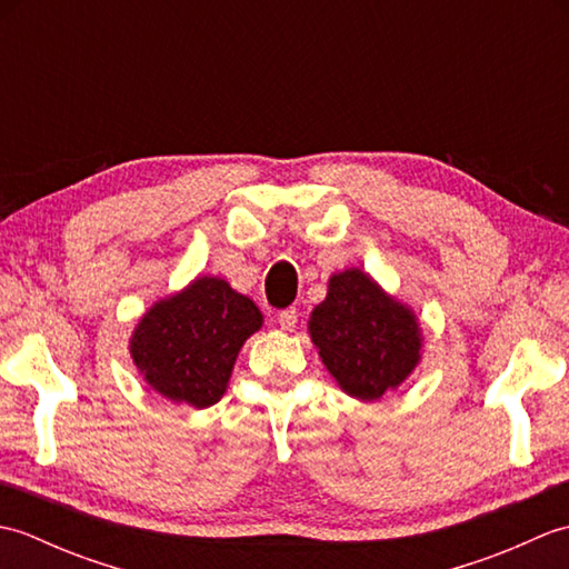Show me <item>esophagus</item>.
<instances>
[{"label": "esophagus", "mask_w": 569, "mask_h": 569, "mask_svg": "<svg viewBox=\"0 0 569 569\" xmlns=\"http://www.w3.org/2000/svg\"><path fill=\"white\" fill-rule=\"evenodd\" d=\"M296 322H298V312H296V308H286V310L278 312V325H281V330H288V332H291V330L296 328Z\"/></svg>", "instance_id": "obj_1"}]
</instances>
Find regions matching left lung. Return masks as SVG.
<instances>
[{
  "mask_svg": "<svg viewBox=\"0 0 569 569\" xmlns=\"http://www.w3.org/2000/svg\"><path fill=\"white\" fill-rule=\"evenodd\" d=\"M308 332L325 369L357 401H379L396 391L422 359V328L413 308L361 269L330 276Z\"/></svg>",
  "mask_w": 569,
  "mask_h": 569,
  "instance_id": "left-lung-1",
  "label": "left lung"
}]
</instances>
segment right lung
Masks as SVG:
<instances>
[{
  "label": "right lung",
  "mask_w": 569,
  "mask_h": 569,
  "mask_svg": "<svg viewBox=\"0 0 569 569\" xmlns=\"http://www.w3.org/2000/svg\"><path fill=\"white\" fill-rule=\"evenodd\" d=\"M263 325L251 298L198 276L143 312L129 340L137 371L166 401L210 408L227 391L241 345Z\"/></svg>",
  "instance_id": "right-lung-1"
}]
</instances>
